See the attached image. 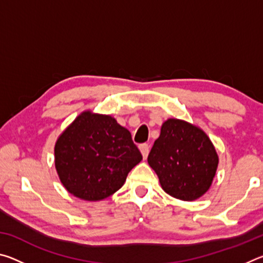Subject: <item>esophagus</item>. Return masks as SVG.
Masks as SVG:
<instances>
[{"label":"esophagus","mask_w":263,"mask_h":263,"mask_svg":"<svg viewBox=\"0 0 263 263\" xmlns=\"http://www.w3.org/2000/svg\"><path fill=\"white\" fill-rule=\"evenodd\" d=\"M139 149H140V152L142 154V158H144V159L147 158L148 152H149V146L147 144H142V145L139 146Z\"/></svg>","instance_id":"obj_1"}]
</instances>
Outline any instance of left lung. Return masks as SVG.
<instances>
[{
  "label": "left lung",
  "instance_id": "1",
  "mask_svg": "<svg viewBox=\"0 0 263 263\" xmlns=\"http://www.w3.org/2000/svg\"><path fill=\"white\" fill-rule=\"evenodd\" d=\"M147 161L168 195L191 202L210 189L219 159L202 128L169 118L163 122Z\"/></svg>",
  "mask_w": 263,
  "mask_h": 263
}]
</instances>
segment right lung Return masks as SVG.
Listing matches in <instances>:
<instances>
[{
	"mask_svg": "<svg viewBox=\"0 0 263 263\" xmlns=\"http://www.w3.org/2000/svg\"><path fill=\"white\" fill-rule=\"evenodd\" d=\"M142 160L131 133L109 115L86 110L58 137L55 169L62 185L83 201L108 198Z\"/></svg>",
	"mask_w": 263,
	"mask_h": 263,
	"instance_id": "right-lung-1",
	"label": "right lung"
}]
</instances>
